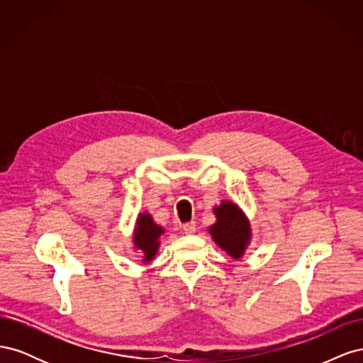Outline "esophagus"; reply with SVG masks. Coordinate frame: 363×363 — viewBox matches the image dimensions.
Segmentation results:
<instances>
[{"mask_svg": "<svg viewBox=\"0 0 363 363\" xmlns=\"http://www.w3.org/2000/svg\"><path fill=\"white\" fill-rule=\"evenodd\" d=\"M195 230H196L195 223H186V224H183V232H184L186 235H192V233H195Z\"/></svg>", "mask_w": 363, "mask_h": 363, "instance_id": "esophagus-1", "label": "esophagus"}]
</instances>
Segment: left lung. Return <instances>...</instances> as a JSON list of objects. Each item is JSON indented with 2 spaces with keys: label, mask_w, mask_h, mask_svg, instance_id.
<instances>
[{
  "label": "left lung",
  "mask_w": 363,
  "mask_h": 363,
  "mask_svg": "<svg viewBox=\"0 0 363 363\" xmlns=\"http://www.w3.org/2000/svg\"><path fill=\"white\" fill-rule=\"evenodd\" d=\"M216 223L208 228L215 242L221 247L230 257L240 259L251 239L250 221L238 204L223 201L213 208Z\"/></svg>",
  "instance_id": "left-lung-1"
}]
</instances>
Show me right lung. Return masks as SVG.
Returning a JSON list of instances; mask_svg holds the SVG:
<instances>
[{
    "label": "right lung",
    "instance_id": "obj_1",
    "mask_svg": "<svg viewBox=\"0 0 363 363\" xmlns=\"http://www.w3.org/2000/svg\"><path fill=\"white\" fill-rule=\"evenodd\" d=\"M163 233V228L157 225L150 213H139L136 219L133 242L135 248L142 252V262L148 263L155 259L156 252L159 250V238Z\"/></svg>",
    "mask_w": 363,
    "mask_h": 363
}]
</instances>
